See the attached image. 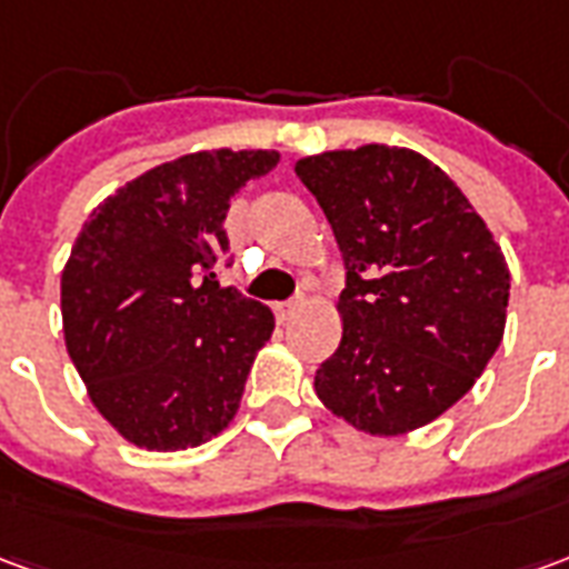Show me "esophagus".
I'll return each instance as SVG.
<instances>
[{
    "instance_id": "34e87169",
    "label": "esophagus",
    "mask_w": 569,
    "mask_h": 569,
    "mask_svg": "<svg viewBox=\"0 0 569 569\" xmlns=\"http://www.w3.org/2000/svg\"><path fill=\"white\" fill-rule=\"evenodd\" d=\"M298 308H301V298H296V301H280V305H273V310H277V317H280V320H289V317H292Z\"/></svg>"
}]
</instances>
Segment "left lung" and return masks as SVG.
Here are the masks:
<instances>
[{
  "label": "left lung",
  "instance_id": "obj_1",
  "mask_svg": "<svg viewBox=\"0 0 569 569\" xmlns=\"http://www.w3.org/2000/svg\"><path fill=\"white\" fill-rule=\"evenodd\" d=\"M347 268L341 345L313 390L371 436L427 427L463 399L506 329L509 268L485 219L441 167L399 146L296 163Z\"/></svg>",
  "mask_w": 569,
  "mask_h": 569
}]
</instances>
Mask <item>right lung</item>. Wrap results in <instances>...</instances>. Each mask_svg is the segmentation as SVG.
<instances>
[{"instance_id": "right-lung-1", "label": "right lung", "mask_w": 569, "mask_h": 569, "mask_svg": "<svg viewBox=\"0 0 569 569\" xmlns=\"http://www.w3.org/2000/svg\"><path fill=\"white\" fill-rule=\"evenodd\" d=\"M277 151H194L137 176L84 222L60 277L69 359L112 427L149 451L198 448L240 408L273 313L222 289L224 216Z\"/></svg>"}]
</instances>
